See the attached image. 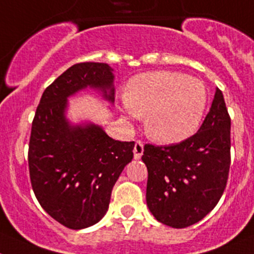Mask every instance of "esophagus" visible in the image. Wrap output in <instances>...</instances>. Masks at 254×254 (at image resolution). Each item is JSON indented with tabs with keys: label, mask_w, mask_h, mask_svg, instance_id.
Listing matches in <instances>:
<instances>
[{
	"label": "esophagus",
	"mask_w": 254,
	"mask_h": 254,
	"mask_svg": "<svg viewBox=\"0 0 254 254\" xmlns=\"http://www.w3.org/2000/svg\"><path fill=\"white\" fill-rule=\"evenodd\" d=\"M144 151V145L141 141H136L134 145V158L135 159H140L141 155H143Z\"/></svg>",
	"instance_id": "34e87169"
}]
</instances>
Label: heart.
Returning <instances> with one entry per match:
<instances>
[{
  "label": "heart",
  "mask_w": 254,
  "mask_h": 254,
  "mask_svg": "<svg viewBox=\"0 0 254 254\" xmlns=\"http://www.w3.org/2000/svg\"><path fill=\"white\" fill-rule=\"evenodd\" d=\"M207 104L200 80L177 71H151L131 79L122 108L131 118L145 116V130L154 140L174 144L196 131Z\"/></svg>",
  "instance_id": "1"
}]
</instances>
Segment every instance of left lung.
<instances>
[{
	"instance_id": "1",
	"label": "left lung",
	"mask_w": 254,
	"mask_h": 254,
	"mask_svg": "<svg viewBox=\"0 0 254 254\" xmlns=\"http://www.w3.org/2000/svg\"><path fill=\"white\" fill-rule=\"evenodd\" d=\"M146 204L160 223L186 228L219 202L231 167V118L223 94L215 89L209 113L196 134L179 144H146Z\"/></svg>"
}]
</instances>
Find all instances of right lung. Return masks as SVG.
<instances>
[{"mask_svg": "<svg viewBox=\"0 0 254 254\" xmlns=\"http://www.w3.org/2000/svg\"><path fill=\"white\" fill-rule=\"evenodd\" d=\"M108 64L72 65L44 91L36 109L28 168L41 207L70 229L94 226L106 214L111 190L132 159L134 141L110 138L94 123L72 124L68 98L85 89L114 104V73Z\"/></svg>", "mask_w": 254, "mask_h": 254, "instance_id": "right-lung-1", "label": "right lung"}]
</instances>
